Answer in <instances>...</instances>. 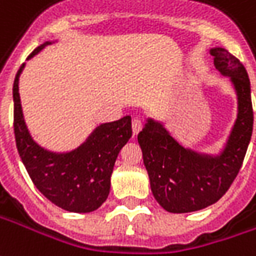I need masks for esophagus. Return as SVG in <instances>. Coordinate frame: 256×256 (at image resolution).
I'll use <instances>...</instances> for the list:
<instances>
[{
	"label": "esophagus",
	"mask_w": 256,
	"mask_h": 256,
	"mask_svg": "<svg viewBox=\"0 0 256 256\" xmlns=\"http://www.w3.org/2000/svg\"><path fill=\"white\" fill-rule=\"evenodd\" d=\"M142 128V123H141L140 119H133V122H132V130H133V134H138L140 133V130Z\"/></svg>",
	"instance_id": "esophagus-1"
}]
</instances>
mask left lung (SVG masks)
Listing matches in <instances>:
<instances>
[{
  "label": "left lung",
  "instance_id": "1",
  "mask_svg": "<svg viewBox=\"0 0 256 256\" xmlns=\"http://www.w3.org/2000/svg\"><path fill=\"white\" fill-rule=\"evenodd\" d=\"M209 52L237 97V118L220 151L198 152L184 146L165 123L152 118H146L137 137L151 191L159 205L172 214L196 212L219 201L238 174L252 136L251 83L246 68L224 48H210Z\"/></svg>",
  "mask_w": 256,
  "mask_h": 256
}]
</instances>
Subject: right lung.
I'll return each mask as SVG.
<instances>
[{
  "mask_svg": "<svg viewBox=\"0 0 256 256\" xmlns=\"http://www.w3.org/2000/svg\"><path fill=\"white\" fill-rule=\"evenodd\" d=\"M52 42L38 46L28 60ZM24 65L16 73L12 88L16 146L23 165L38 191L56 206L76 214L92 212L108 198L115 160L132 137V118L128 115L115 122L101 123L72 151L47 150L33 138L24 122L19 94V78Z\"/></svg>",
  "mask_w": 256,
  "mask_h": 256,
  "instance_id": "right-lung-1",
  "label": "right lung"
}]
</instances>
